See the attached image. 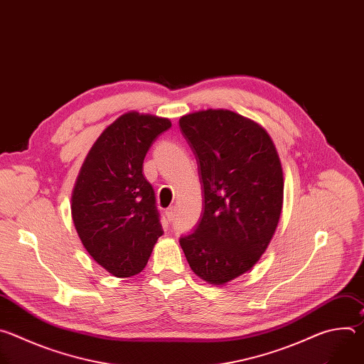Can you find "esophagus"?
<instances>
[{
  "mask_svg": "<svg viewBox=\"0 0 364 364\" xmlns=\"http://www.w3.org/2000/svg\"><path fill=\"white\" fill-rule=\"evenodd\" d=\"M176 205H171V207H168V209L166 210V216H167V219L170 220V222H173L174 220V218H176Z\"/></svg>",
  "mask_w": 364,
  "mask_h": 364,
  "instance_id": "34e87169",
  "label": "esophagus"
}]
</instances>
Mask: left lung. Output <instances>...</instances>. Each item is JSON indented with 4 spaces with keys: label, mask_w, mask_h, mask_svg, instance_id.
<instances>
[{
    "label": "left lung",
    "mask_w": 364,
    "mask_h": 364,
    "mask_svg": "<svg viewBox=\"0 0 364 364\" xmlns=\"http://www.w3.org/2000/svg\"><path fill=\"white\" fill-rule=\"evenodd\" d=\"M178 125L203 193L201 218L180 245L196 275L223 285L267 250L282 210V167L268 132L232 111H198Z\"/></svg>",
    "instance_id": "8db88e82"
}]
</instances>
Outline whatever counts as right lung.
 <instances>
[{
    "label": "right lung",
    "mask_w": 364,
    "mask_h": 364,
    "mask_svg": "<svg viewBox=\"0 0 364 364\" xmlns=\"http://www.w3.org/2000/svg\"><path fill=\"white\" fill-rule=\"evenodd\" d=\"M171 122L128 112L100 134L77 176L72 218L95 261L118 278L139 274L164 233L144 159Z\"/></svg>",
    "instance_id": "right-lung-1"
}]
</instances>
